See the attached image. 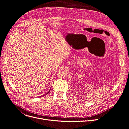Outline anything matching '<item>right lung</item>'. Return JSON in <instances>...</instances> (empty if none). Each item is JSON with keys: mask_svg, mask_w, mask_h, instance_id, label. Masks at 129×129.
I'll list each match as a JSON object with an SVG mask.
<instances>
[{"mask_svg": "<svg viewBox=\"0 0 129 129\" xmlns=\"http://www.w3.org/2000/svg\"><path fill=\"white\" fill-rule=\"evenodd\" d=\"M49 91H50V90H49ZM49 92V91H48V92H47V93H46V94H48V92Z\"/></svg>", "mask_w": 129, "mask_h": 129, "instance_id": "add662e5", "label": "right lung"}]
</instances>
